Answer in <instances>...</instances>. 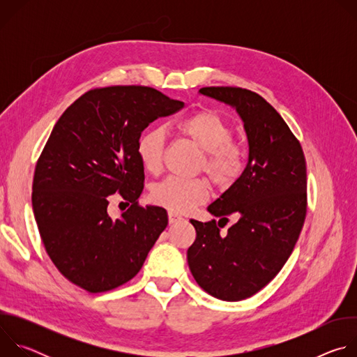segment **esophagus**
<instances>
[{"instance_id": "obj_1", "label": "esophagus", "mask_w": 357, "mask_h": 357, "mask_svg": "<svg viewBox=\"0 0 357 357\" xmlns=\"http://www.w3.org/2000/svg\"><path fill=\"white\" fill-rule=\"evenodd\" d=\"M168 219H169V223L174 225V223L182 220V216L178 215V213H175V212H168Z\"/></svg>"}]
</instances>
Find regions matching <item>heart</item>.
I'll return each mask as SVG.
<instances>
[{"label":"heart","instance_id":"1","mask_svg":"<svg viewBox=\"0 0 357 357\" xmlns=\"http://www.w3.org/2000/svg\"><path fill=\"white\" fill-rule=\"evenodd\" d=\"M172 130L182 138L202 149L196 171L206 172L212 182L227 189L244 174L247 149L233 138L231 126L213 110H200L172 124ZM168 149V132L164 127L146 128L137 141V155L144 169L158 175L164 169ZM211 186L206 178L181 179L165 178L151 189V197L157 205L172 212H186L206 202Z\"/></svg>","mask_w":357,"mask_h":357}]
</instances>
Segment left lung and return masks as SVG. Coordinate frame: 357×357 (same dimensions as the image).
I'll return each mask as SVG.
<instances>
[{
  "instance_id": "8db88e82",
  "label": "left lung",
  "mask_w": 357,
  "mask_h": 357,
  "mask_svg": "<svg viewBox=\"0 0 357 357\" xmlns=\"http://www.w3.org/2000/svg\"><path fill=\"white\" fill-rule=\"evenodd\" d=\"M236 107L248 138L241 178L208 211L219 223L190 220L196 238L188 264L200 288L234 302L263 289L284 267L307 216V162L298 138L260 94L241 87H202ZM238 222L223 236L221 225Z\"/></svg>"
}]
</instances>
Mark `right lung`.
Instances as JSON below:
<instances>
[{
	"mask_svg": "<svg viewBox=\"0 0 357 357\" xmlns=\"http://www.w3.org/2000/svg\"><path fill=\"white\" fill-rule=\"evenodd\" d=\"M183 106L148 86L96 87L56 121L35 167L32 208L47 256L75 285L97 294L126 284L165 230L167 211L138 203L137 141ZM114 192L130 206L116 221L107 213Z\"/></svg>",
	"mask_w": 357,
	"mask_h": 357,
	"instance_id": "1",
	"label": "right lung"
}]
</instances>
